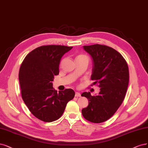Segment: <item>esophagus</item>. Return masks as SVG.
I'll return each mask as SVG.
<instances>
[{
	"mask_svg": "<svg viewBox=\"0 0 148 148\" xmlns=\"http://www.w3.org/2000/svg\"><path fill=\"white\" fill-rule=\"evenodd\" d=\"M75 97H81V94L78 92H75Z\"/></svg>",
	"mask_w": 148,
	"mask_h": 148,
	"instance_id": "obj_1",
	"label": "esophagus"
}]
</instances>
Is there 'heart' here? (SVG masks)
I'll return each mask as SVG.
<instances>
[{"label":"heart","mask_w":148,"mask_h":148,"mask_svg":"<svg viewBox=\"0 0 148 148\" xmlns=\"http://www.w3.org/2000/svg\"><path fill=\"white\" fill-rule=\"evenodd\" d=\"M81 56H83V55H79V56H78V57H81Z\"/></svg>","instance_id":"obj_1"}]
</instances>
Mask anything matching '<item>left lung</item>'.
I'll use <instances>...</instances> for the list:
<instances>
[{
  "label": "left lung",
  "mask_w": 148,
  "mask_h": 148,
  "mask_svg": "<svg viewBox=\"0 0 148 148\" xmlns=\"http://www.w3.org/2000/svg\"><path fill=\"white\" fill-rule=\"evenodd\" d=\"M92 59L91 79L99 83V95L84 92L81 96L89 100L82 110L84 118L91 123H101L109 119L123 102L129 84V67L125 60L114 49L103 45L84 46Z\"/></svg>",
  "instance_id": "1"
}]
</instances>
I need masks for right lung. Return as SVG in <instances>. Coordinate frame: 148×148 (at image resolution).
Returning <instances> with one entry per match:
<instances>
[{
  "instance_id": "add662e5",
  "label": "right lung",
  "mask_w": 148,
  "mask_h": 148,
  "mask_svg": "<svg viewBox=\"0 0 148 148\" xmlns=\"http://www.w3.org/2000/svg\"><path fill=\"white\" fill-rule=\"evenodd\" d=\"M73 47L62 45L42 46L29 53L21 64L19 81L22 99L31 113L50 123L60 118L75 92L65 89L58 92L53 87L54 76L59 73L62 57Z\"/></svg>"
}]
</instances>
